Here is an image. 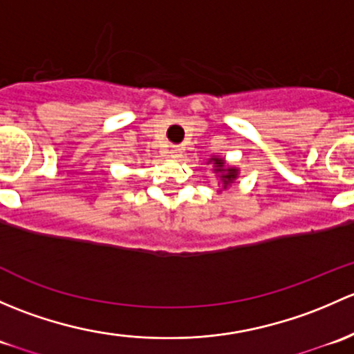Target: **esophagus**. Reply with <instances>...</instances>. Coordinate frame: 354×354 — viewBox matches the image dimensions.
I'll use <instances>...</instances> for the list:
<instances>
[{
    "mask_svg": "<svg viewBox=\"0 0 354 354\" xmlns=\"http://www.w3.org/2000/svg\"><path fill=\"white\" fill-rule=\"evenodd\" d=\"M181 151H183V149L180 147V145H171V156L173 157H180L181 156Z\"/></svg>",
    "mask_w": 354,
    "mask_h": 354,
    "instance_id": "1",
    "label": "esophagus"
}]
</instances>
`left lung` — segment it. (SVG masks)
I'll use <instances>...</instances> for the list:
<instances>
[{
	"instance_id": "1",
	"label": "left lung",
	"mask_w": 354,
	"mask_h": 354,
	"mask_svg": "<svg viewBox=\"0 0 354 354\" xmlns=\"http://www.w3.org/2000/svg\"><path fill=\"white\" fill-rule=\"evenodd\" d=\"M212 160H214V164H216V171L223 173L221 174V180H223L224 188H226L230 183H233V180H236L238 169H234V167H224L223 159H212Z\"/></svg>"
}]
</instances>
